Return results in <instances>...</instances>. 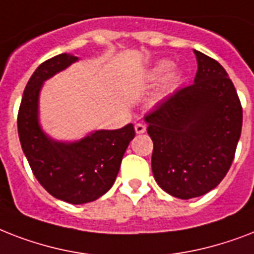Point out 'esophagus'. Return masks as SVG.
<instances>
[{
    "instance_id": "esophagus-1",
    "label": "esophagus",
    "mask_w": 254,
    "mask_h": 254,
    "mask_svg": "<svg viewBox=\"0 0 254 254\" xmlns=\"http://www.w3.org/2000/svg\"><path fill=\"white\" fill-rule=\"evenodd\" d=\"M134 129H135V133L137 134H143L145 131H146V127L143 125V124H135L134 125Z\"/></svg>"
}]
</instances>
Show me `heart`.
Segmentation results:
<instances>
[{"label": "heart", "mask_w": 254, "mask_h": 254, "mask_svg": "<svg viewBox=\"0 0 254 254\" xmlns=\"http://www.w3.org/2000/svg\"><path fill=\"white\" fill-rule=\"evenodd\" d=\"M171 69H173V62L161 61L149 72V79L150 80H159V79H162L169 73V76L166 77V81H165V85L159 89V92L155 96L157 100L163 99L167 93L173 91V88L177 85L178 80H179V76H178L177 72H170Z\"/></svg>", "instance_id": "heart-1"}]
</instances>
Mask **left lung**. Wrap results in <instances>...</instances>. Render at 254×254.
Wrapping results in <instances>:
<instances>
[{
    "instance_id": "left-lung-1",
    "label": "left lung",
    "mask_w": 254,
    "mask_h": 254,
    "mask_svg": "<svg viewBox=\"0 0 254 254\" xmlns=\"http://www.w3.org/2000/svg\"><path fill=\"white\" fill-rule=\"evenodd\" d=\"M193 53V84L178 89L145 117L154 143L155 181L179 199L201 196L223 181L243 127L240 99L227 71L212 58Z\"/></svg>"
}]
</instances>
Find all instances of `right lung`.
I'll use <instances>...</instances> for the list:
<instances>
[{
	"mask_svg": "<svg viewBox=\"0 0 254 254\" xmlns=\"http://www.w3.org/2000/svg\"><path fill=\"white\" fill-rule=\"evenodd\" d=\"M79 61L61 54L43 62L27 81L18 112L22 150L38 182L54 197L84 204L103 196L119 174L124 153L134 138L133 124L116 130H95L73 142L53 139L39 125V92L47 79Z\"/></svg>",
	"mask_w": 254,
	"mask_h": 254,
	"instance_id": "add662e5",
	"label": "right lung"
}]
</instances>
